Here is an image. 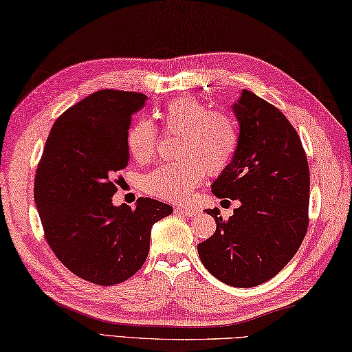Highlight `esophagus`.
<instances>
[{"label": "esophagus", "mask_w": 352, "mask_h": 352, "mask_svg": "<svg viewBox=\"0 0 352 352\" xmlns=\"http://www.w3.org/2000/svg\"><path fill=\"white\" fill-rule=\"evenodd\" d=\"M175 210L177 211V213L187 214L188 217H195V216H197L199 213H201V211H199V210L195 208V207H176Z\"/></svg>", "instance_id": "obj_1"}]
</instances>
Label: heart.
Instances as JSON below:
<instances>
[{"label": "heart", "instance_id": "1", "mask_svg": "<svg viewBox=\"0 0 352 352\" xmlns=\"http://www.w3.org/2000/svg\"><path fill=\"white\" fill-rule=\"evenodd\" d=\"M165 133L179 135L175 162L159 165L144 177V190L164 201L181 202L190 196L205 175H221L233 161L239 144L234 118L225 110H210L193 96L177 98L155 111ZM157 129L139 119L127 131V148L139 164L156 156Z\"/></svg>", "mask_w": 352, "mask_h": 352}]
</instances>
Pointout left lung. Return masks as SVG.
<instances>
[{
    "instance_id": "8db88e82",
    "label": "left lung",
    "mask_w": 352,
    "mask_h": 352,
    "mask_svg": "<svg viewBox=\"0 0 352 352\" xmlns=\"http://www.w3.org/2000/svg\"><path fill=\"white\" fill-rule=\"evenodd\" d=\"M239 144L213 193L239 201L228 221L219 210L214 234L197 245L204 267L237 288L270 280L294 257L308 230L309 167L296 129L279 109L243 90L233 105Z\"/></svg>"
}]
</instances>
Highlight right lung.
<instances>
[{
	"instance_id": "right-lung-1",
	"label": "right lung",
	"mask_w": 352,
	"mask_h": 352,
	"mask_svg": "<svg viewBox=\"0 0 352 352\" xmlns=\"http://www.w3.org/2000/svg\"><path fill=\"white\" fill-rule=\"evenodd\" d=\"M144 94L99 90L59 116L35 175V204L45 241L73 274L110 287L130 279L148 256L153 223L171 205L139 197L115 207L118 173L129 164L131 115Z\"/></svg>"
}]
</instances>
